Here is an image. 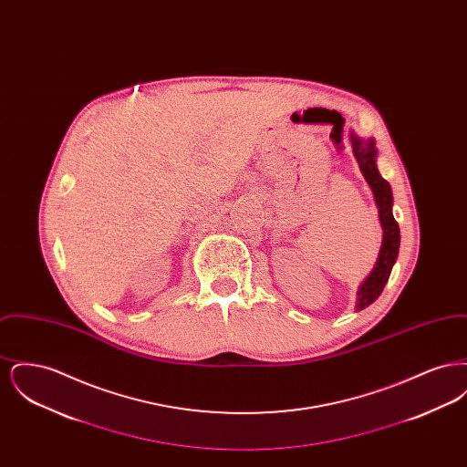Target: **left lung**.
I'll return each instance as SVG.
<instances>
[{"instance_id": "obj_1", "label": "left lung", "mask_w": 467, "mask_h": 467, "mask_svg": "<svg viewBox=\"0 0 467 467\" xmlns=\"http://www.w3.org/2000/svg\"><path fill=\"white\" fill-rule=\"evenodd\" d=\"M352 152L358 162V170L362 177L366 178L368 185L371 187L373 198L377 202L378 221L381 225V246L378 254L377 263L373 271L366 276V280L358 285L357 290L356 311L368 308L371 303H375L385 284L389 282L392 266L396 265L398 254H400V225L394 219L392 206L394 196L390 183L381 177L377 164V141L375 138H360L354 131L348 133Z\"/></svg>"}]
</instances>
